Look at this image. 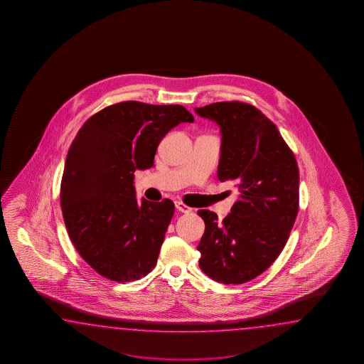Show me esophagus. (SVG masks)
Returning a JSON list of instances; mask_svg holds the SVG:
<instances>
[{
    "label": "esophagus",
    "instance_id": "esophagus-1",
    "mask_svg": "<svg viewBox=\"0 0 364 364\" xmlns=\"http://www.w3.org/2000/svg\"><path fill=\"white\" fill-rule=\"evenodd\" d=\"M176 208L179 212H182V213H190L193 209L190 208V207H187L186 204H183L182 201H176Z\"/></svg>",
    "mask_w": 364,
    "mask_h": 364
}]
</instances>
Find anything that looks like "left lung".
<instances>
[{"label": "left lung", "mask_w": 364, "mask_h": 364, "mask_svg": "<svg viewBox=\"0 0 364 364\" xmlns=\"http://www.w3.org/2000/svg\"><path fill=\"white\" fill-rule=\"evenodd\" d=\"M193 110L218 124L217 177L240 193L221 223L215 212H198L205 224L199 265L220 284L240 285L268 269L287 245L298 213V165L276 124L255 107L229 101Z\"/></svg>", "instance_id": "1"}]
</instances>
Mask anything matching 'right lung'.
Instances as JSON below:
<instances>
[{"instance_id":"1","label":"right lung","mask_w":364,"mask_h":364,"mask_svg":"<svg viewBox=\"0 0 364 364\" xmlns=\"http://www.w3.org/2000/svg\"><path fill=\"white\" fill-rule=\"evenodd\" d=\"M193 119L182 105L124 101L87 119L73 140L62 215L79 255L101 276L129 282L155 268L174 204L138 201L134 173L152 168L164 136Z\"/></svg>"}]
</instances>
